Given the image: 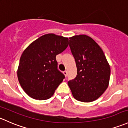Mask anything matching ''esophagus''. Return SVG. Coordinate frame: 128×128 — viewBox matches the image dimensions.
Here are the masks:
<instances>
[{"instance_id": "obj_1", "label": "esophagus", "mask_w": 128, "mask_h": 128, "mask_svg": "<svg viewBox=\"0 0 128 128\" xmlns=\"http://www.w3.org/2000/svg\"><path fill=\"white\" fill-rule=\"evenodd\" d=\"M64 75H65L66 76L67 75H68V71H67V70L64 71Z\"/></svg>"}]
</instances>
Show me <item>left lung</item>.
<instances>
[{"label": "left lung", "mask_w": 128, "mask_h": 128, "mask_svg": "<svg viewBox=\"0 0 128 128\" xmlns=\"http://www.w3.org/2000/svg\"><path fill=\"white\" fill-rule=\"evenodd\" d=\"M69 46L76 66V76L68 82L76 100L94 101L108 88L110 65L102 50L91 37L78 35L69 37Z\"/></svg>", "instance_id": "8db88e82"}]
</instances>
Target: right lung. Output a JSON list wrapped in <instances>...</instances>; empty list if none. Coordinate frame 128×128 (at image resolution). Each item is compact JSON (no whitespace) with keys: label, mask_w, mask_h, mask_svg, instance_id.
I'll list each match as a JSON object with an SVG mask.
<instances>
[{"label":"right lung","mask_w":128,"mask_h":128,"mask_svg":"<svg viewBox=\"0 0 128 128\" xmlns=\"http://www.w3.org/2000/svg\"><path fill=\"white\" fill-rule=\"evenodd\" d=\"M68 45L67 37L47 34L34 40L24 50L17 76L28 96L37 100H45L54 94L65 78L58 70L56 56Z\"/></svg>","instance_id":"right-lung-1"}]
</instances>
